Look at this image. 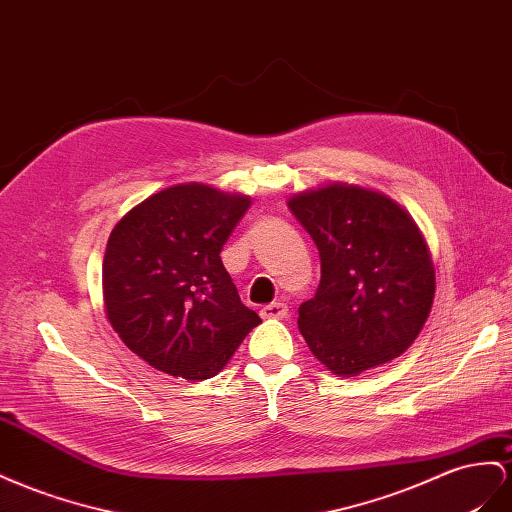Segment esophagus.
<instances>
[{"label": "esophagus", "instance_id": "34e87169", "mask_svg": "<svg viewBox=\"0 0 512 512\" xmlns=\"http://www.w3.org/2000/svg\"><path fill=\"white\" fill-rule=\"evenodd\" d=\"M260 314H262V319H286L288 306H286V303L273 301V303H269V306L262 308Z\"/></svg>", "mask_w": 512, "mask_h": 512}]
</instances>
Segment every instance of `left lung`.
Masks as SVG:
<instances>
[{
    "mask_svg": "<svg viewBox=\"0 0 512 512\" xmlns=\"http://www.w3.org/2000/svg\"><path fill=\"white\" fill-rule=\"evenodd\" d=\"M321 256L299 331L331 372L355 377L411 347L435 297V269L413 219L381 193L327 185L288 200Z\"/></svg>",
    "mask_w": 512,
    "mask_h": 512,
    "instance_id": "8db88e82",
    "label": "left lung"
}]
</instances>
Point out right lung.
Listing matches in <instances>:
<instances>
[{
  "label": "right lung",
  "mask_w": 512,
  "mask_h": 512,
  "mask_svg": "<svg viewBox=\"0 0 512 512\" xmlns=\"http://www.w3.org/2000/svg\"><path fill=\"white\" fill-rule=\"evenodd\" d=\"M247 209V196L176 185L137 204L109 234L107 319L153 368L211 379L260 323L219 256Z\"/></svg>",
  "instance_id": "right-lung-1"
}]
</instances>
